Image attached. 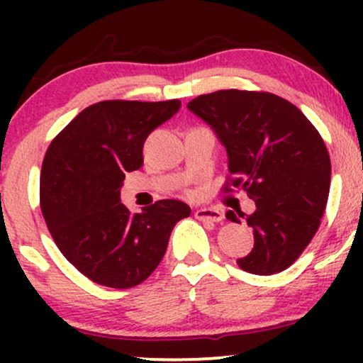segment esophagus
<instances>
[{"mask_svg":"<svg viewBox=\"0 0 363 363\" xmlns=\"http://www.w3.org/2000/svg\"><path fill=\"white\" fill-rule=\"evenodd\" d=\"M194 216L198 220H208V222H222L223 213L218 210H211V208H199L194 211Z\"/></svg>","mask_w":363,"mask_h":363,"instance_id":"obj_1","label":"esophagus"}]
</instances>
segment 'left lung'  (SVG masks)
Returning a JSON list of instances; mask_svg holds the SVG:
<instances>
[{
    "label": "left lung",
    "instance_id": "1",
    "mask_svg": "<svg viewBox=\"0 0 363 363\" xmlns=\"http://www.w3.org/2000/svg\"><path fill=\"white\" fill-rule=\"evenodd\" d=\"M187 109L213 129L234 186L256 203L245 215L254 247L237 264L254 274L286 269L326 210L331 160L318 129L294 104L268 91L218 90L196 97ZM225 216L237 223L244 218L232 210Z\"/></svg>",
    "mask_w": 363,
    "mask_h": 363
}]
</instances>
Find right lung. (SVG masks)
I'll use <instances>...</instances> for the list:
<instances>
[{"instance_id":"1","label":"right lung","mask_w":363,"mask_h":363,"mask_svg":"<svg viewBox=\"0 0 363 363\" xmlns=\"http://www.w3.org/2000/svg\"><path fill=\"white\" fill-rule=\"evenodd\" d=\"M181 101H106L83 109L45 152L40 208L62 256L99 285L131 289L155 272L191 208L162 199L131 213L121 203L126 172L143 165V143Z\"/></svg>"}]
</instances>
